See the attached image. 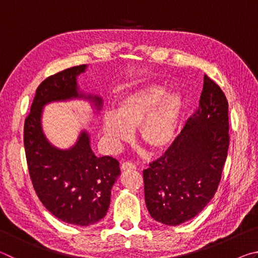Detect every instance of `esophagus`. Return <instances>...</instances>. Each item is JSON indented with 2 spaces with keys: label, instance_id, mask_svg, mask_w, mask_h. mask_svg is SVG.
<instances>
[{
  "label": "esophagus",
  "instance_id": "1",
  "mask_svg": "<svg viewBox=\"0 0 258 258\" xmlns=\"http://www.w3.org/2000/svg\"><path fill=\"white\" fill-rule=\"evenodd\" d=\"M135 165L133 163H131V161H124L123 164H121V169L123 171H131V169H135Z\"/></svg>",
  "mask_w": 258,
  "mask_h": 258
}]
</instances>
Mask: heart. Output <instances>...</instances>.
I'll list each match as a JSON object with an SVG mask.
<instances>
[{
  "mask_svg": "<svg viewBox=\"0 0 258 258\" xmlns=\"http://www.w3.org/2000/svg\"><path fill=\"white\" fill-rule=\"evenodd\" d=\"M164 85L152 84L121 97L115 112L103 117L102 130L113 149L132 139L139 127L140 140L152 151L165 150L175 135L183 98L178 92L166 94Z\"/></svg>",
  "mask_w": 258,
  "mask_h": 258,
  "instance_id": "obj_1",
  "label": "heart"
}]
</instances>
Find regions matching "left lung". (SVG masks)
Returning a JSON list of instances; mask_svg holds the SVG:
<instances>
[{"instance_id":"obj_1","label":"left lung","mask_w":258,"mask_h":258,"mask_svg":"<svg viewBox=\"0 0 258 258\" xmlns=\"http://www.w3.org/2000/svg\"><path fill=\"white\" fill-rule=\"evenodd\" d=\"M229 146L228 100L205 75L198 109L165 154L143 171L151 217L175 226L197 216L216 194Z\"/></svg>"}]
</instances>
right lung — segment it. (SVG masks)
Segmentation results:
<instances>
[{"label": "right lung", "instance_id": "1", "mask_svg": "<svg viewBox=\"0 0 258 258\" xmlns=\"http://www.w3.org/2000/svg\"><path fill=\"white\" fill-rule=\"evenodd\" d=\"M85 68L80 64L43 81L24 125L26 160L35 192L55 217L81 226L94 224L106 216L111 187L120 175L119 163L110 156H95L86 132H82L71 149L52 147L43 134L41 115L47 102L84 97L77 91L76 76ZM87 98L101 106L99 97Z\"/></svg>", "mask_w": 258, "mask_h": 258}]
</instances>
